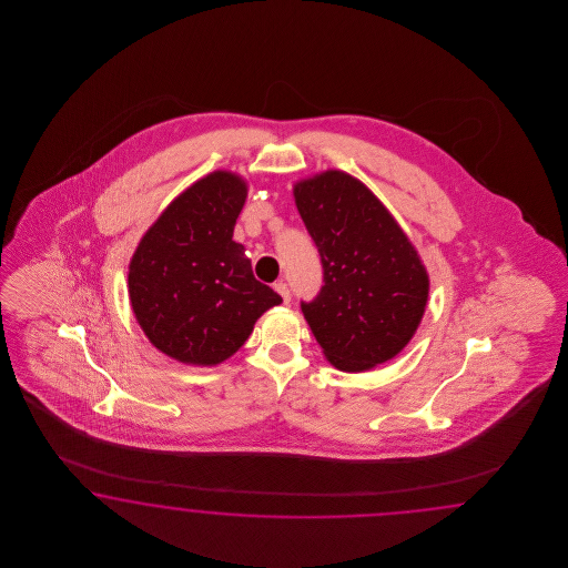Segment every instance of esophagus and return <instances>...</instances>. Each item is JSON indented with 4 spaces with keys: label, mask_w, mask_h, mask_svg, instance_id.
Segmentation results:
<instances>
[{
    "label": "esophagus",
    "mask_w": 568,
    "mask_h": 568,
    "mask_svg": "<svg viewBox=\"0 0 568 568\" xmlns=\"http://www.w3.org/2000/svg\"><path fill=\"white\" fill-rule=\"evenodd\" d=\"M275 292L283 297V302H285V304H290V300H292V292H290V287H287V283H285V281H276Z\"/></svg>",
    "instance_id": "34e87169"
}]
</instances>
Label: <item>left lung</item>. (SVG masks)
<instances>
[{
    "label": "left lung",
    "instance_id": "1",
    "mask_svg": "<svg viewBox=\"0 0 568 568\" xmlns=\"http://www.w3.org/2000/svg\"><path fill=\"white\" fill-rule=\"evenodd\" d=\"M293 197L323 264L325 285L302 312L327 361L345 373L392 361L413 339L429 297L413 243L347 172L304 179Z\"/></svg>",
    "mask_w": 568,
    "mask_h": 568
}]
</instances>
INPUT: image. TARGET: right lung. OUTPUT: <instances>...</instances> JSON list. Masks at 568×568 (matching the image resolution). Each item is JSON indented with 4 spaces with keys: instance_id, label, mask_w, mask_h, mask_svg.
Here are the masks:
<instances>
[{
    "instance_id": "1",
    "label": "right lung",
    "mask_w": 568,
    "mask_h": 568,
    "mask_svg": "<svg viewBox=\"0 0 568 568\" xmlns=\"http://www.w3.org/2000/svg\"><path fill=\"white\" fill-rule=\"evenodd\" d=\"M245 197L247 185L235 172H210L171 202L131 258L135 318L174 361L221 364L247 342L260 316L283 302L233 241Z\"/></svg>"
}]
</instances>
